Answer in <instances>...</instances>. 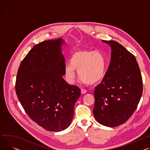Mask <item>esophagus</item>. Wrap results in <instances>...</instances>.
Segmentation results:
<instances>
[{"label": "esophagus", "mask_w": 150, "mask_h": 150, "mask_svg": "<svg viewBox=\"0 0 150 150\" xmlns=\"http://www.w3.org/2000/svg\"><path fill=\"white\" fill-rule=\"evenodd\" d=\"M81 92L82 94H85V93L87 92V91H86V90L84 89V88H82V89L81 90Z\"/></svg>", "instance_id": "obj_1"}]
</instances>
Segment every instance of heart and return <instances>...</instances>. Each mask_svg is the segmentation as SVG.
<instances>
[{
    "instance_id": "obj_1",
    "label": "heart",
    "mask_w": 150,
    "mask_h": 150,
    "mask_svg": "<svg viewBox=\"0 0 150 150\" xmlns=\"http://www.w3.org/2000/svg\"><path fill=\"white\" fill-rule=\"evenodd\" d=\"M107 59L101 52L79 50L74 52L70 63L65 66V72L71 80L75 78V71L79 78L87 84L92 85L101 81L105 77Z\"/></svg>"
}]
</instances>
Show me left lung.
<instances>
[{"label": "left lung", "instance_id": "left-lung-1", "mask_svg": "<svg viewBox=\"0 0 150 150\" xmlns=\"http://www.w3.org/2000/svg\"><path fill=\"white\" fill-rule=\"evenodd\" d=\"M112 48L111 62L105 77L95 87L93 113L103 125L115 127L125 123L140 101L143 83L134 55L113 40H103Z\"/></svg>", "mask_w": 150, "mask_h": 150}]
</instances>
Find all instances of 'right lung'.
Wrapping results in <instances>:
<instances>
[{
	"instance_id": "obj_1",
	"label": "right lung",
	"mask_w": 150,
	"mask_h": 150,
	"mask_svg": "<svg viewBox=\"0 0 150 150\" xmlns=\"http://www.w3.org/2000/svg\"><path fill=\"white\" fill-rule=\"evenodd\" d=\"M62 38L43 41L31 49L18 67L16 92L25 112L44 129L60 132L71 124L80 96L78 86L69 84Z\"/></svg>"
}]
</instances>
